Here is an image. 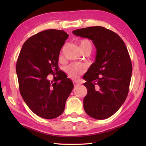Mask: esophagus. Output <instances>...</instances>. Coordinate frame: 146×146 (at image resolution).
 I'll return each mask as SVG.
<instances>
[{"label": "esophagus", "instance_id": "obj_1", "mask_svg": "<svg viewBox=\"0 0 146 146\" xmlns=\"http://www.w3.org/2000/svg\"><path fill=\"white\" fill-rule=\"evenodd\" d=\"M73 84H74V86H80V81L75 80V81H73Z\"/></svg>", "mask_w": 146, "mask_h": 146}]
</instances>
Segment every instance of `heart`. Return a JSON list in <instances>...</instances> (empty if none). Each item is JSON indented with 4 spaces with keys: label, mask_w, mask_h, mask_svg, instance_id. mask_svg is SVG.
Here are the masks:
<instances>
[{
    "label": "heart",
    "mask_w": 146,
    "mask_h": 146,
    "mask_svg": "<svg viewBox=\"0 0 146 146\" xmlns=\"http://www.w3.org/2000/svg\"><path fill=\"white\" fill-rule=\"evenodd\" d=\"M81 50L84 51L85 49H92V44L88 40H82L80 42ZM85 70V66L80 63H72L66 67V71L68 75L72 78H76L77 76L82 73Z\"/></svg>",
    "instance_id": "1"
}]
</instances>
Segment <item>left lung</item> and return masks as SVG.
Here are the masks:
<instances>
[{"mask_svg":"<svg viewBox=\"0 0 146 146\" xmlns=\"http://www.w3.org/2000/svg\"><path fill=\"white\" fill-rule=\"evenodd\" d=\"M76 36L92 40L95 46V61L83 78L88 93L84 108L91 117L103 120L119 110L126 99L132 64L124 42L115 32L101 26L78 29Z\"/></svg>","mask_w":146,"mask_h":146,"instance_id":"obj_1","label":"left lung"}]
</instances>
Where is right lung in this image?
<instances>
[{"instance_id":"obj_1","label":"right lung","mask_w":146,"mask_h":146,"mask_svg":"<svg viewBox=\"0 0 146 146\" xmlns=\"http://www.w3.org/2000/svg\"><path fill=\"white\" fill-rule=\"evenodd\" d=\"M69 35L63 30L48 29L34 35L23 44L16 66L19 90L35 114L46 119L64 112L73 84L59 70L58 56ZM53 74L55 82L48 79Z\"/></svg>"}]
</instances>
